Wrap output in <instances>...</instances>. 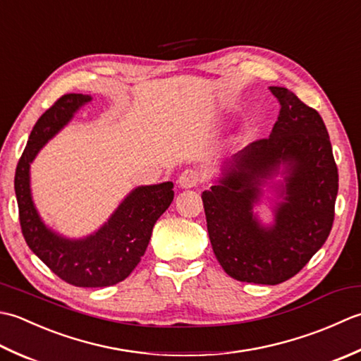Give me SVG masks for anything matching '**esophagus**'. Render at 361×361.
Wrapping results in <instances>:
<instances>
[{"label":"esophagus","instance_id":"obj_1","mask_svg":"<svg viewBox=\"0 0 361 361\" xmlns=\"http://www.w3.org/2000/svg\"><path fill=\"white\" fill-rule=\"evenodd\" d=\"M178 183L182 188H193L201 183V176L196 170H185L183 173H180Z\"/></svg>","mask_w":361,"mask_h":361}]
</instances>
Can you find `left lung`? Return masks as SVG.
I'll use <instances>...</instances> for the list:
<instances>
[{
  "label": "left lung",
  "instance_id": "obj_1",
  "mask_svg": "<svg viewBox=\"0 0 361 361\" xmlns=\"http://www.w3.org/2000/svg\"><path fill=\"white\" fill-rule=\"evenodd\" d=\"M279 106L268 138L255 140L231 161L224 179L202 193L213 252L240 282L277 285L296 276L324 245L335 218L338 168L326 124L283 87H269ZM290 166L287 196L273 230L252 218L259 179Z\"/></svg>",
  "mask_w": 361,
  "mask_h": 361
}]
</instances>
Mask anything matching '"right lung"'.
Returning <instances> with one entry per match:
<instances>
[{"mask_svg":"<svg viewBox=\"0 0 361 361\" xmlns=\"http://www.w3.org/2000/svg\"><path fill=\"white\" fill-rule=\"evenodd\" d=\"M87 94H62L29 135L16 170V195L21 233L31 251L70 285L84 288L115 285L124 281L142 260L156 224L174 197L173 183L135 188L123 201L109 223L92 237L65 240L40 221L29 190V164L56 132L68 123L79 106L90 101Z\"/></svg>","mask_w":361,"mask_h":361,"instance_id":"right-lung-1","label":"right lung"}]
</instances>
